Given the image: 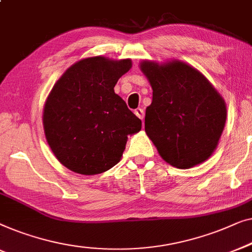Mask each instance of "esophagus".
<instances>
[{
	"label": "esophagus",
	"instance_id": "1",
	"mask_svg": "<svg viewBox=\"0 0 252 252\" xmlns=\"http://www.w3.org/2000/svg\"><path fill=\"white\" fill-rule=\"evenodd\" d=\"M134 114H136L140 120H144V118H145V112H144L143 108L134 109Z\"/></svg>",
	"mask_w": 252,
	"mask_h": 252
}]
</instances>
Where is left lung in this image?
Listing matches in <instances>:
<instances>
[{"label":"left lung","mask_w":252,"mask_h":252,"mask_svg":"<svg viewBox=\"0 0 252 252\" xmlns=\"http://www.w3.org/2000/svg\"><path fill=\"white\" fill-rule=\"evenodd\" d=\"M153 100L146 108L145 131L165 162L189 169L211 157L226 122V104L203 74L172 60L140 63Z\"/></svg>","instance_id":"1"}]
</instances>
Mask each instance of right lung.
Instances as JSON below:
<instances>
[{"mask_svg":"<svg viewBox=\"0 0 252 252\" xmlns=\"http://www.w3.org/2000/svg\"><path fill=\"white\" fill-rule=\"evenodd\" d=\"M130 59L80 60L57 81L43 108L47 141L58 161L80 175H97L121 160L141 121L114 92Z\"/></svg>","mask_w":252,"mask_h":252,"instance_id":"add662e5","label":"right lung"}]
</instances>
